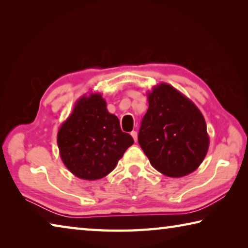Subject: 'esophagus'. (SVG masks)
<instances>
[{
    "label": "esophagus",
    "mask_w": 248,
    "mask_h": 248,
    "mask_svg": "<svg viewBox=\"0 0 248 248\" xmlns=\"http://www.w3.org/2000/svg\"><path fill=\"white\" fill-rule=\"evenodd\" d=\"M130 134H131V137L133 138L134 142H137L138 141V132L137 131H131V132H130Z\"/></svg>",
    "instance_id": "1"
}]
</instances>
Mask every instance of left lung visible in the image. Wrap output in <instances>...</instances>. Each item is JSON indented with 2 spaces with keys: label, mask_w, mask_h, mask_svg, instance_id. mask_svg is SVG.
Wrapping results in <instances>:
<instances>
[{
  "label": "left lung",
  "mask_w": 248,
  "mask_h": 248,
  "mask_svg": "<svg viewBox=\"0 0 248 248\" xmlns=\"http://www.w3.org/2000/svg\"><path fill=\"white\" fill-rule=\"evenodd\" d=\"M149 109L138 141L151 165L169 177H182L200 166L209 149L207 124L199 108L170 84L146 93Z\"/></svg>",
  "instance_id": "1"
}]
</instances>
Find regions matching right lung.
<instances>
[{
    "mask_svg": "<svg viewBox=\"0 0 248 248\" xmlns=\"http://www.w3.org/2000/svg\"><path fill=\"white\" fill-rule=\"evenodd\" d=\"M57 142L63 164L74 176L96 180L107 176L133 139L120 129L119 119L107 110L99 93L84 95L58 131Z\"/></svg>",
    "mask_w": 248,
    "mask_h": 248,
    "instance_id": "right-lung-1",
    "label": "right lung"
}]
</instances>
